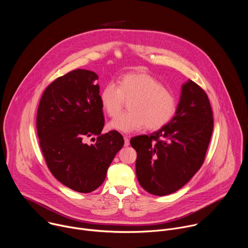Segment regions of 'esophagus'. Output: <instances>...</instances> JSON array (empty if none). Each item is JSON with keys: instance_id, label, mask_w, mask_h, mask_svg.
<instances>
[{"instance_id": "34e87169", "label": "esophagus", "mask_w": 248, "mask_h": 248, "mask_svg": "<svg viewBox=\"0 0 248 248\" xmlns=\"http://www.w3.org/2000/svg\"><path fill=\"white\" fill-rule=\"evenodd\" d=\"M124 146H128L129 145V137L128 136H124Z\"/></svg>"}]
</instances>
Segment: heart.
Here are the masks:
<instances>
[{"mask_svg": "<svg viewBox=\"0 0 248 248\" xmlns=\"http://www.w3.org/2000/svg\"><path fill=\"white\" fill-rule=\"evenodd\" d=\"M127 103L128 111L110 122V127L130 133L143 128L157 130L172 119L176 102L174 96L154 77L145 73H130L123 76L118 86L110 81L102 88L100 102L108 116H117Z\"/></svg>", "mask_w": 248, "mask_h": 248, "instance_id": "obj_1", "label": "heart"}]
</instances>
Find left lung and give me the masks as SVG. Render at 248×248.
Masks as SVG:
<instances>
[{"label": "left lung", "mask_w": 248, "mask_h": 248, "mask_svg": "<svg viewBox=\"0 0 248 248\" xmlns=\"http://www.w3.org/2000/svg\"><path fill=\"white\" fill-rule=\"evenodd\" d=\"M213 112L205 91L183 84L173 118L148 135L130 139L137 153V180L147 192L163 196L186 185L201 168L213 132Z\"/></svg>", "instance_id": "left-lung-1"}]
</instances>
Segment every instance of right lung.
<instances>
[{
    "label": "right lung",
    "instance_id": "right-lung-1",
    "mask_svg": "<svg viewBox=\"0 0 248 248\" xmlns=\"http://www.w3.org/2000/svg\"><path fill=\"white\" fill-rule=\"evenodd\" d=\"M97 79L87 69L58 78L45 89L36 118L39 144L50 171L63 186L81 193L103 184L124 143L117 130L101 133L105 120ZM88 138L95 142L88 145Z\"/></svg>",
    "mask_w": 248,
    "mask_h": 248
}]
</instances>
